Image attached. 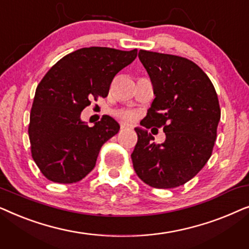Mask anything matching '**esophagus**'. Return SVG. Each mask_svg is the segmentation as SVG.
I'll use <instances>...</instances> for the list:
<instances>
[{
  "label": "esophagus",
  "instance_id": "34e87169",
  "mask_svg": "<svg viewBox=\"0 0 249 249\" xmlns=\"http://www.w3.org/2000/svg\"><path fill=\"white\" fill-rule=\"evenodd\" d=\"M120 128L122 129V130H124V129L131 128V125L128 124H125V122H121V124H120Z\"/></svg>",
  "mask_w": 249,
  "mask_h": 249
}]
</instances>
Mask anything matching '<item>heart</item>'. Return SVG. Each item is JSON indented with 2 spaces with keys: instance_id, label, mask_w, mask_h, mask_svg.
<instances>
[{
  "instance_id": "b5f03b06",
  "label": "heart",
  "mask_w": 249,
  "mask_h": 249,
  "mask_svg": "<svg viewBox=\"0 0 249 249\" xmlns=\"http://www.w3.org/2000/svg\"><path fill=\"white\" fill-rule=\"evenodd\" d=\"M119 117L121 119H124V120H127V121H131L135 119V113H132L130 111H124V112H120L119 113Z\"/></svg>"
}]
</instances>
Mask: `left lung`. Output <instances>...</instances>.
<instances>
[{
	"mask_svg": "<svg viewBox=\"0 0 249 249\" xmlns=\"http://www.w3.org/2000/svg\"><path fill=\"white\" fill-rule=\"evenodd\" d=\"M155 98L142 127L163 128L165 142L155 144L147 130L135 128L131 154L137 176L148 186L176 188L193 179L212 155L221 110L207 74L186 57L141 50Z\"/></svg>",
	"mask_w": 249,
	"mask_h": 249,
	"instance_id": "left-lung-1",
	"label": "left lung"
}]
</instances>
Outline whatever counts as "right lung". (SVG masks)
Here are the masks:
<instances>
[{
	"label": "right lung",
	"instance_id": "add662e5",
	"mask_svg": "<svg viewBox=\"0 0 249 249\" xmlns=\"http://www.w3.org/2000/svg\"><path fill=\"white\" fill-rule=\"evenodd\" d=\"M137 56V50L84 47L57 61L36 88L28 128L34 161L47 179L73 183L96 164L105 142L120 125L105 115L88 127L80 113L97 97H107L119 71Z\"/></svg>",
	"mask_w": 249,
	"mask_h": 249
}]
</instances>
